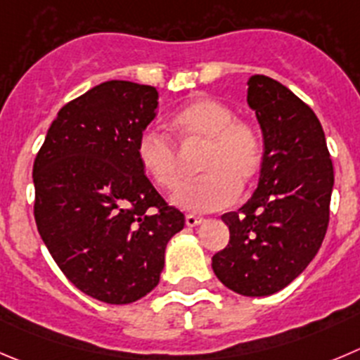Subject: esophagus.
Segmentation results:
<instances>
[{
    "label": "esophagus",
    "instance_id": "esophagus-1",
    "mask_svg": "<svg viewBox=\"0 0 360 360\" xmlns=\"http://www.w3.org/2000/svg\"><path fill=\"white\" fill-rule=\"evenodd\" d=\"M203 221H205V219L200 217V215H193V214H187L186 215V224L189 226V228H194V226L201 224V222H203Z\"/></svg>",
    "mask_w": 360,
    "mask_h": 360
}]
</instances>
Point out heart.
Here are the masks:
<instances>
[{"instance_id": "obj_1", "label": "heart", "mask_w": 360, "mask_h": 360, "mask_svg": "<svg viewBox=\"0 0 360 360\" xmlns=\"http://www.w3.org/2000/svg\"><path fill=\"white\" fill-rule=\"evenodd\" d=\"M178 145L203 148L198 167L203 176L173 196L191 212H210L233 203L238 193L258 180L263 167V141L251 122L235 118L228 104L198 97L169 120ZM139 166L159 189L173 193L184 186L180 152L173 139L153 129L141 132L136 145Z\"/></svg>"}]
</instances>
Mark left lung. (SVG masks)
<instances>
[{
  "label": "left lung",
  "mask_w": 360,
  "mask_h": 360,
  "mask_svg": "<svg viewBox=\"0 0 360 360\" xmlns=\"http://www.w3.org/2000/svg\"><path fill=\"white\" fill-rule=\"evenodd\" d=\"M248 102L263 132L258 189L222 221L229 242L212 258L222 285L245 297L288 286L320 249L328 226L334 167L313 109L266 75L249 79Z\"/></svg>",
  "instance_id": "8db88e82"
}]
</instances>
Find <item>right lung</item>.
Instances as JSON below:
<instances>
[{"instance_id":"right-lung-1","label":"right lung","mask_w":360,"mask_h":360,"mask_svg":"<svg viewBox=\"0 0 360 360\" xmlns=\"http://www.w3.org/2000/svg\"><path fill=\"white\" fill-rule=\"evenodd\" d=\"M157 101L153 86L105 81L58 111L33 162L40 237L72 285L102 302L152 292L167 240L186 224L136 155Z\"/></svg>"}]
</instances>
